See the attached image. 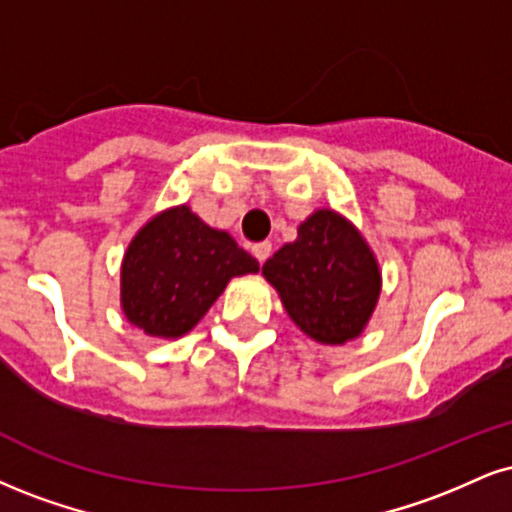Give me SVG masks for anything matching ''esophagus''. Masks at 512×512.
<instances>
[{
    "label": "esophagus",
    "instance_id": "esophagus-1",
    "mask_svg": "<svg viewBox=\"0 0 512 512\" xmlns=\"http://www.w3.org/2000/svg\"><path fill=\"white\" fill-rule=\"evenodd\" d=\"M252 255L257 257V262L264 264V262H267V257L272 255V243H269V240H262V243H255V245H252Z\"/></svg>",
    "mask_w": 512,
    "mask_h": 512
}]
</instances>
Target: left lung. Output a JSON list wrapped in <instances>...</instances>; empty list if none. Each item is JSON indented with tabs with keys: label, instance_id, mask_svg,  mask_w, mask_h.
Here are the masks:
<instances>
[{
	"label": "left lung",
	"instance_id": "obj_1",
	"mask_svg": "<svg viewBox=\"0 0 512 512\" xmlns=\"http://www.w3.org/2000/svg\"><path fill=\"white\" fill-rule=\"evenodd\" d=\"M262 274L295 326L322 346L360 336L381 295L377 255L353 221L329 207L315 209Z\"/></svg>",
	"mask_w": 512,
	"mask_h": 512
}]
</instances>
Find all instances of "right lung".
Listing matches in <instances>:
<instances>
[{"mask_svg": "<svg viewBox=\"0 0 512 512\" xmlns=\"http://www.w3.org/2000/svg\"><path fill=\"white\" fill-rule=\"evenodd\" d=\"M260 262L188 205L162 209L140 226L121 262V310L147 336H186L226 283L257 274Z\"/></svg>", "mask_w": 512, "mask_h": 512, "instance_id": "1", "label": "right lung"}]
</instances>
